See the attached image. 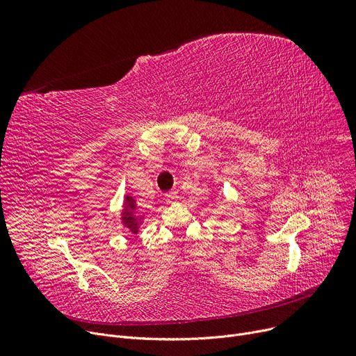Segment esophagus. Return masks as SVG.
Instances as JSON below:
<instances>
[{"label":"esophagus","mask_w":356,"mask_h":356,"mask_svg":"<svg viewBox=\"0 0 356 356\" xmlns=\"http://www.w3.org/2000/svg\"><path fill=\"white\" fill-rule=\"evenodd\" d=\"M164 197H165V200H167L168 203H175V202H177V199H179V196H177V192H176V191L167 192V193L164 195Z\"/></svg>","instance_id":"obj_1"}]
</instances>
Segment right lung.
<instances>
[{
  "label": "right lung",
  "instance_id": "obj_1",
  "mask_svg": "<svg viewBox=\"0 0 356 356\" xmlns=\"http://www.w3.org/2000/svg\"><path fill=\"white\" fill-rule=\"evenodd\" d=\"M145 219V213H141L138 211L137 202L133 196L125 195L124 196V204L121 209V222L128 232L137 235L140 232V228Z\"/></svg>",
  "mask_w": 356,
  "mask_h": 356
}]
</instances>
